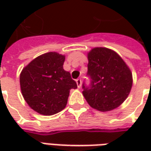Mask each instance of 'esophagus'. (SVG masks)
<instances>
[{
	"label": "esophagus",
	"mask_w": 151,
	"mask_h": 151,
	"mask_svg": "<svg viewBox=\"0 0 151 151\" xmlns=\"http://www.w3.org/2000/svg\"><path fill=\"white\" fill-rule=\"evenodd\" d=\"M76 82H77L78 87V88H80V87H81V86H82V80H81L80 78L77 79V80H76Z\"/></svg>",
	"instance_id": "34e87169"
}]
</instances>
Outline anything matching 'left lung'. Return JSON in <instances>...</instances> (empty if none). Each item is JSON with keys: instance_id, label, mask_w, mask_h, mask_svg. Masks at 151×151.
Listing matches in <instances>:
<instances>
[{"instance_id": "8db88e82", "label": "left lung", "mask_w": 151, "mask_h": 151, "mask_svg": "<svg viewBox=\"0 0 151 151\" xmlns=\"http://www.w3.org/2000/svg\"><path fill=\"white\" fill-rule=\"evenodd\" d=\"M89 86L82 84L83 96L91 108L100 111L118 108L129 94L133 75L123 59L106 47H95L87 54Z\"/></svg>"}]
</instances>
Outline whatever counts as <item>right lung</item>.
<instances>
[{"instance_id":"1","label":"right lung","mask_w":151,"mask_h":151,"mask_svg":"<svg viewBox=\"0 0 151 151\" xmlns=\"http://www.w3.org/2000/svg\"><path fill=\"white\" fill-rule=\"evenodd\" d=\"M65 56L44 53L22 70L20 86L23 98L34 111L44 116L58 113L65 108L71 89L78 87L70 73L63 69Z\"/></svg>"}]
</instances>
